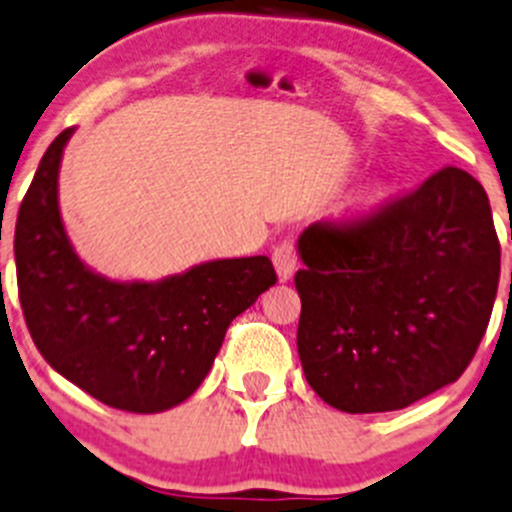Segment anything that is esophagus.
Wrapping results in <instances>:
<instances>
[{
    "label": "esophagus",
    "mask_w": 512,
    "mask_h": 512,
    "mask_svg": "<svg viewBox=\"0 0 512 512\" xmlns=\"http://www.w3.org/2000/svg\"><path fill=\"white\" fill-rule=\"evenodd\" d=\"M272 262H274V270H277V274H279V279H282V282H287V279L292 277L299 267V255H297V250H294L292 242L289 240L279 242V245L272 250Z\"/></svg>",
    "instance_id": "obj_1"
}]
</instances>
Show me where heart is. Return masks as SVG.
<instances>
[{"instance_id":"b5f03b06","label":"heart","mask_w":512,"mask_h":512,"mask_svg":"<svg viewBox=\"0 0 512 512\" xmlns=\"http://www.w3.org/2000/svg\"><path fill=\"white\" fill-rule=\"evenodd\" d=\"M383 196H385V193L380 191V188H375V191L365 193V196L360 198V208H373L375 203H380V201H383Z\"/></svg>"}]
</instances>
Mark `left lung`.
Segmentation results:
<instances>
[{"instance_id":"obj_1","label":"left lung","mask_w":512,"mask_h":512,"mask_svg":"<svg viewBox=\"0 0 512 512\" xmlns=\"http://www.w3.org/2000/svg\"><path fill=\"white\" fill-rule=\"evenodd\" d=\"M299 255L297 348L326 405L402 410L469 368L496 301L500 242L486 191L464 169L316 220Z\"/></svg>"}]
</instances>
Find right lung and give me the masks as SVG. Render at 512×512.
Returning a JSON list of instances; mask_svg holds the SVG:
<instances>
[{
	"label": "right lung",
	"instance_id": "obj_1",
	"mask_svg": "<svg viewBox=\"0 0 512 512\" xmlns=\"http://www.w3.org/2000/svg\"><path fill=\"white\" fill-rule=\"evenodd\" d=\"M73 129L43 154L14 233L26 328L53 370L122 412H161L196 392L230 321L277 284L270 257L198 265L159 284L90 272L63 230L58 166Z\"/></svg>",
	"mask_w": 512,
	"mask_h": 512
}]
</instances>
